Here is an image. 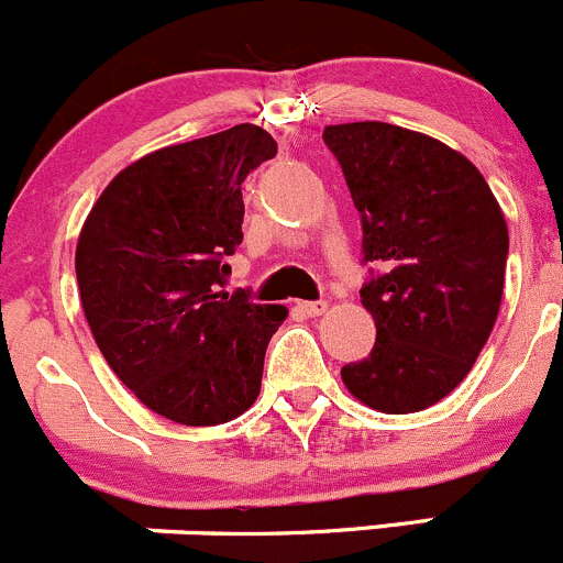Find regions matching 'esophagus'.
<instances>
[{
  "mask_svg": "<svg viewBox=\"0 0 563 563\" xmlns=\"http://www.w3.org/2000/svg\"><path fill=\"white\" fill-rule=\"evenodd\" d=\"M329 309V301H303L301 312L309 314V318H320V314Z\"/></svg>",
  "mask_w": 563,
  "mask_h": 563,
  "instance_id": "obj_1",
  "label": "esophagus"
}]
</instances>
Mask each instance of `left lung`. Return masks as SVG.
Wrapping results in <instances>:
<instances>
[{
    "mask_svg": "<svg viewBox=\"0 0 563 563\" xmlns=\"http://www.w3.org/2000/svg\"><path fill=\"white\" fill-rule=\"evenodd\" d=\"M362 218L358 296L376 320L371 356L342 367L347 393L384 415L422 411L473 371L506 278L508 229L464 154L384 121L323 130Z\"/></svg>",
    "mask_w": 563,
    "mask_h": 563,
    "instance_id": "left-lung-1",
    "label": "left lung"
}]
</instances>
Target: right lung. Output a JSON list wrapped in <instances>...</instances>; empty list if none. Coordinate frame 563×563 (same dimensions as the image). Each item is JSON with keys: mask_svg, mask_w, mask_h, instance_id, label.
Here are the masks:
<instances>
[{"mask_svg": "<svg viewBox=\"0 0 563 563\" xmlns=\"http://www.w3.org/2000/svg\"><path fill=\"white\" fill-rule=\"evenodd\" d=\"M276 141L262 126L159 148L126 165L90 210L77 285L101 356L141 404L181 426H218L260 395L285 307L227 292L243 243L240 185Z\"/></svg>", "mask_w": 563, "mask_h": 563, "instance_id": "add662e5", "label": "right lung"}]
</instances>
